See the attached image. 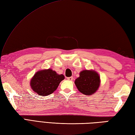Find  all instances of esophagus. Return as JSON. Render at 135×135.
I'll return each mask as SVG.
<instances>
[{
    "mask_svg": "<svg viewBox=\"0 0 135 135\" xmlns=\"http://www.w3.org/2000/svg\"><path fill=\"white\" fill-rule=\"evenodd\" d=\"M67 79L68 81H73V76H70V77H68Z\"/></svg>",
    "mask_w": 135,
    "mask_h": 135,
    "instance_id": "1",
    "label": "esophagus"
}]
</instances>
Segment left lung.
I'll return each mask as SVG.
<instances>
[{"instance_id":"left-lung-1","label":"left lung","mask_w":135,"mask_h":135,"mask_svg":"<svg viewBox=\"0 0 135 135\" xmlns=\"http://www.w3.org/2000/svg\"><path fill=\"white\" fill-rule=\"evenodd\" d=\"M99 74L93 70H84L75 81L78 90L85 95H92L98 90L100 85Z\"/></svg>"}]
</instances>
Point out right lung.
Masks as SVG:
<instances>
[{"label": "right lung", "instance_id": "1", "mask_svg": "<svg viewBox=\"0 0 135 135\" xmlns=\"http://www.w3.org/2000/svg\"><path fill=\"white\" fill-rule=\"evenodd\" d=\"M64 78L62 74H58L50 68L41 70L34 74L30 81V86L39 96H46L53 93Z\"/></svg>", "mask_w": 135, "mask_h": 135}]
</instances>
